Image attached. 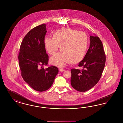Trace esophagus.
I'll return each mask as SVG.
<instances>
[{"label": "esophagus", "instance_id": "esophagus-1", "mask_svg": "<svg viewBox=\"0 0 123 123\" xmlns=\"http://www.w3.org/2000/svg\"><path fill=\"white\" fill-rule=\"evenodd\" d=\"M59 70H60L61 72H63V71H65V70H64V69H63V68H60Z\"/></svg>", "mask_w": 123, "mask_h": 123}]
</instances>
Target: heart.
Here are the masks:
<instances>
[{"instance_id":"heart-1","label":"heart","mask_w":123,"mask_h":123,"mask_svg":"<svg viewBox=\"0 0 123 123\" xmlns=\"http://www.w3.org/2000/svg\"><path fill=\"white\" fill-rule=\"evenodd\" d=\"M44 48L49 55L58 50L61 52L50 59L54 65L62 67L67 63L76 64L85 56L88 46V36L85 32L68 28H63L54 32L52 37L44 38Z\"/></svg>"}]
</instances>
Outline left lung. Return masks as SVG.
Segmentation results:
<instances>
[{"mask_svg":"<svg viewBox=\"0 0 123 123\" xmlns=\"http://www.w3.org/2000/svg\"><path fill=\"white\" fill-rule=\"evenodd\" d=\"M90 46L84 59L78 65L80 70L72 69L71 84L76 90L85 92L91 89L100 80L104 69L106 56L100 38L90 36Z\"/></svg>","mask_w":123,"mask_h":123,"instance_id":"obj_1","label":"left lung"}]
</instances>
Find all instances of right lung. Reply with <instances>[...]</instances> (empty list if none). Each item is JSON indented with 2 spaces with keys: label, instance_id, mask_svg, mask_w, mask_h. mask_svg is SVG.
Returning <instances> with one entry per match:
<instances>
[{
  "label": "right lung",
  "instance_id": "obj_1",
  "mask_svg": "<svg viewBox=\"0 0 123 123\" xmlns=\"http://www.w3.org/2000/svg\"><path fill=\"white\" fill-rule=\"evenodd\" d=\"M46 32L45 24L33 28L23 38L18 54L23 79L33 89L40 92L51 86L59 71L54 66L43 68L48 65L49 61L43 43Z\"/></svg>",
  "mask_w": 123,
  "mask_h": 123
}]
</instances>
